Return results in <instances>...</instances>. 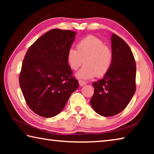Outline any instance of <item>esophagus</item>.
Listing matches in <instances>:
<instances>
[{"mask_svg": "<svg viewBox=\"0 0 154 154\" xmlns=\"http://www.w3.org/2000/svg\"><path fill=\"white\" fill-rule=\"evenodd\" d=\"M79 83L80 86H83V85H86V82H84V81H82V80H79Z\"/></svg>", "mask_w": 154, "mask_h": 154, "instance_id": "34e87169", "label": "esophagus"}]
</instances>
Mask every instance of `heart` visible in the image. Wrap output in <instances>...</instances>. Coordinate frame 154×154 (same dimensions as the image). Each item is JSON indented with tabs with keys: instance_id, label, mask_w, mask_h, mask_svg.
Wrapping results in <instances>:
<instances>
[{
	"instance_id": "1",
	"label": "heart",
	"mask_w": 154,
	"mask_h": 154,
	"mask_svg": "<svg viewBox=\"0 0 154 154\" xmlns=\"http://www.w3.org/2000/svg\"><path fill=\"white\" fill-rule=\"evenodd\" d=\"M85 66L76 74L79 79H88L103 77L109 72L113 62V51L103 41L90 35L81 39L77 44V50L71 48L67 53V61L73 71L83 64Z\"/></svg>"
}]
</instances>
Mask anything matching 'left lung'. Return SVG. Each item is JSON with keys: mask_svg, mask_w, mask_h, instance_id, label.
<instances>
[{"mask_svg": "<svg viewBox=\"0 0 154 154\" xmlns=\"http://www.w3.org/2000/svg\"><path fill=\"white\" fill-rule=\"evenodd\" d=\"M113 62L102 79L94 82L90 104L104 117L116 116L128 105L136 91V62L128 44L116 34L111 37Z\"/></svg>", "mask_w": 154, "mask_h": 154, "instance_id": "8db88e82", "label": "left lung"}]
</instances>
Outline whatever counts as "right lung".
Masks as SVG:
<instances>
[{
  "label": "right lung",
  "mask_w": 154,
  "mask_h": 154,
  "mask_svg": "<svg viewBox=\"0 0 154 154\" xmlns=\"http://www.w3.org/2000/svg\"><path fill=\"white\" fill-rule=\"evenodd\" d=\"M76 34L52 29L38 38L26 54L20 86L30 109L43 118L60 113L79 87L67 61Z\"/></svg>",
  "instance_id": "obj_1"
}]
</instances>
